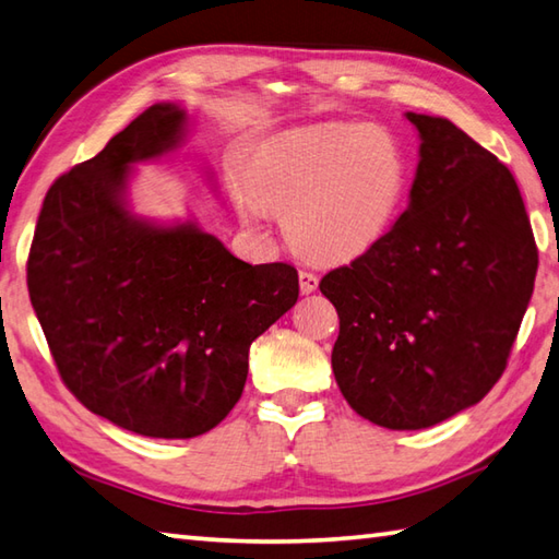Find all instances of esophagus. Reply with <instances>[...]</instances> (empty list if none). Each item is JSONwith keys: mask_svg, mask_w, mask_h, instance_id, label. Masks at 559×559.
Here are the masks:
<instances>
[{"mask_svg": "<svg viewBox=\"0 0 559 559\" xmlns=\"http://www.w3.org/2000/svg\"><path fill=\"white\" fill-rule=\"evenodd\" d=\"M298 276H300V293L302 295H310L317 290V286H320V278H317V273H312V271L302 269Z\"/></svg>", "mask_w": 559, "mask_h": 559, "instance_id": "34e87169", "label": "esophagus"}]
</instances>
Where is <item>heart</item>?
Returning <instances> with one entry per match:
<instances>
[{"mask_svg": "<svg viewBox=\"0 0 559 559\" xmlns=\"http://www.w3.org/2000/svg\"><path fill=\"white\" fill-rule=\"evenodd\" d=\"M247 183L261 205L286 215V237L300 254L342 261L376 245L395 221L407 162L385 130L324 123L271 140Z\"/></svg>", "mask_w": 559, "mask_h": 559, "instance_id": "obj_1", "label": "heart"}]
</instances>
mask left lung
I'll return each instance as SVG.
<instances>
[{
  "label": "left lung",
  "mask_w": 559,
  "mask_h": 559,
  "mask_svg": "<svg viewBox=\"0 0 559 559\" xmlns=\"http://www.w3.org/2000/svg\"><path fill=\"white\" fill-rule=\"evenodd\" d=\"M419 130L409 207L326 273L336 385L360 417L429 429L495 388L533 295L538 249L513 174L448 118Z\"/></svg>",
  "instance_id": "left-lung-1"
}]
</instances>
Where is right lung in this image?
Returning <instances> with one entry per match:
<instances>
[{
  "label": "right lung",
  "instance_id": "right-lung-1",
  "mask_svg": "<svg viewBox=\"0 0 559 559\" xmlns=\"http://www.w3.org/2000/svg\"><path fill=\"white\" fill-rule=\"evenodd\" d=\"M189 116L155 104L43 201L26 278L55 366L86 409L150 439H193L242 397L249 346L298 300V271L229 254L195 223L128 205L138 162L174 152Z\"/></svg>",
  "mask_w": 559,
  "mask_h": 559
}]
</instances>
